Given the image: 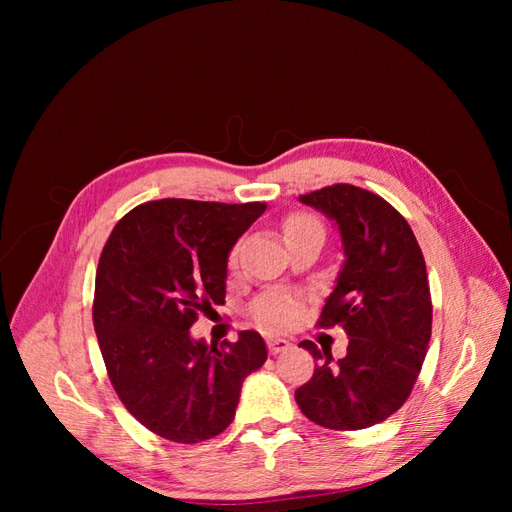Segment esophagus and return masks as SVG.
Segmentation results:
<instances>
[{
  "instance_id": "34e87169",
  "label": "esophagus",
  "mask_w": 512,
  "mask_h": 512,
  "mask_svg": "<svg viewBox=\"0 0 512 512\" xmlns=\"http://www.w3.org/2000/svg\"><path fill=\"white\" fill-rule=\"evenodd\" d=\"M267 344H269V352L271 354H280V352H286L290 348L288 339H280V337H271Z\"/></svg>"
}]
</instances>
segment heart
<instances>
[{
    "mask_svg": "<svg viewBox=\"0 0 512 512\" xmlns=\"http://www.w3.org/2000/svg\"><path fill=\"white\" fill-rule=\"evenodd\" d=\"M312 230H322V224L307 213H292L284 222L286 241ZM235 262H237V250L230 254V265H235ZM252 316L256 322L265 324L269 329H286L299 316V301L284 292L262 294V297H258L252 305Z\"/></svg>",
    "mask_w": 512,
    "mask_h": 512,
    "instance_id": "b5f03b06",
    "label": "heart"
}]
</instances>
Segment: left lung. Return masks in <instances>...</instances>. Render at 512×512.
<instances>
[{
  "label": "left lung",
  "mask_w": 512,
  "mask_h": 512,
  "mask_svg": "<svg viewBox=\"0 0 512 512\" xmlns=\"http://www.w3.org/2000/svg\"><path fill=\"white\" fill-rule=\"evenodd\" d=\"M299 200L342 237L344 265L318 327L339 324L350 342L339 361L307 339L299 344L318 365L294 399L316 425L365 429L404 406L423 367L431 337L425 258L404 215L374 192L337 183Z\"/></svg>",
  "instance_id": "8db88e82"
}]
</instances>
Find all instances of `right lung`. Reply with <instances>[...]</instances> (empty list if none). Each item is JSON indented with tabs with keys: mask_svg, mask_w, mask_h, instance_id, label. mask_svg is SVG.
<instances>
[{
	"mask_svg": "<svg viewBox=\"0 0 512 512\" xmlns=\"http://www.w3.org/2000/svg\"><path fill=\"white\" fill-rule=\"evenodd\" d=\"M265 203L164 198L117 222L96 271L94 327L121 404L158 436L196 444L235 418L241 384L267 361L256 331L207 344L190 327L224 305L228 254Z\"/></svg>",
	"mask_w": 512,
	"mask_h": 512,
	"instance_id": "add662e5",
	"label": "right lung"
}]
</instances>
